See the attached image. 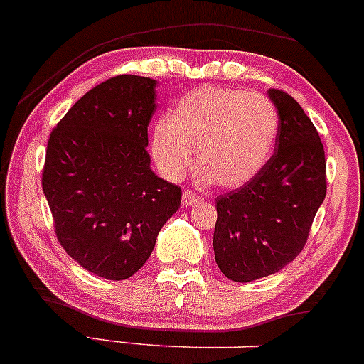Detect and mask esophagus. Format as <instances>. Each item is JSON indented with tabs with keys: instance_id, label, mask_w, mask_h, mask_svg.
Wrapping results in <instances>:
<instances>
[{
	"instance_id": "obj_1",
	"label": "esophagus",
	"mask_w": 364,
	"mask_h": 364,
	"mask_svg": "<svg viewBox=\"0 0 364 364\" xmlns=\"http://www.w3.org/2000/svg\"><path fill=\"white\" fill-rule=\"evenodd\" d=\"M201 201H203V198L196 196V194H194L193 191H183V194H182V206L189 208V206L198 205V203H201Z\"/></svg>"
}]
</instances>
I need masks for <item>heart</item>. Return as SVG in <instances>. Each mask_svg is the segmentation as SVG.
I'll return each mask as SVG.
<instances>
[{
    "label": "heart",
    "mask_w": 364,
    "mask_h": 364,
    "mask_svg": "<svg viewBox=\"0 0 364 364\" xmlns=\"http://www.w3.org/2000/svg\"><path fill=\"white\" fill-rule=\"evenodd\" d=\"M279 118L262 93L201 87L183 95L168 119L154 124L151 156L168 181H181L198 147V178L225 189L245 186L274 149Z\"/></svg>",
    "instance_id": "1"
}]
</instances>
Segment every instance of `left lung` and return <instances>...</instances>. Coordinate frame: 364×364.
<instances>
[{
  "instance_id": "left-lung-1",
  "label": "left lung",
  "mask_w": 364,
  "mask_h": 364,
  "mask_svg": "<svg viewBox=\"0 0 364 364\" xmlns=\"http://www.w3.org/2000/svg\"><path fill=\"white\" fill-rule=\"evenodd\" d=\"M279 118L276 152L248 183L217 198L213 252L236 283L281 271L302 252L326 196V161L318 130L293 97L271 88Z\"/></svg>"
}]
</instances>
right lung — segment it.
Masks as SVG:
<instances>
[{
    "label": "right lung",
    "mask_w": 364,
    "mask_h": 364,
    "mask_svg": "<svg viewBox=\"0 0 364 364\" xmlns=\"http://www.w3.org/2000/svg\"><path fill=\"white\" fill-rule=\"evenodd\" d=\"M151 77H111L85 93L53 128L43 193L62 248L105 279L134 276L182 191L151 170L147 127L156 111Z\"/></svg>",
    "instance_id": "1"
}]
</instances>
